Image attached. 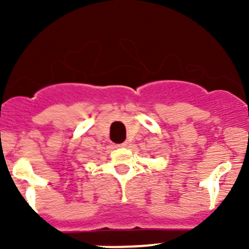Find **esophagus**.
Returning a JSON list of instances; mask_svg holds the SVG:
<instances>
[{
	"label": "esophagus",
	"instance_id": "1",
	"mask_svg": "<svg viewBox=\"0 0 249 249\" xmlns=\"http://www.w3.org/2000/svg\"><path fill=\"white\" fill-rule=\"evenodd\" d=\"M127 145V142H124V143H120V144H118L117 147H126Z\"/></svg>",
	"mask_w": 249,
	"mask_h": 249
}]
</instances>
